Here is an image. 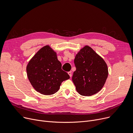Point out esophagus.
I'll use <instances>...</instances> for the list:
<instances>
[{
    "label": "esophagus",
    "instance_id": "esophagus-1",
    "mask_svg": "<svg viewBox=\"0 0 133 133\" xmlns=\"http://www.w3.org/2000/svg\"><path fill=\"white\" fill-rule=\"evenodd\" d=\"M68 75H69V76L70 77L71 76V71H69V72H68Z\"/></svg>",
    "mask_w": 133,
    "mask_h": 133
}]
</instances>
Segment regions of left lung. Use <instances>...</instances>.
Wrapping results in <instances>:
<instances>
[{"instance_id": "8db88e82", "label": "left lung", "mask_w": 133, "mask_h": 133, "mask_svg": "<svg viewBox=\"0 0 133 133\" xmlns=\"http://www.w3.org/2000/svg\"><path fill=\"white\" fill-rule=\"evenodd\" d=\"M76 69L72 81L77 92L83 96H91L103 87L108 76V68L103 59L89 45H85L76 55Z\"/></svg>"}]
</instances>
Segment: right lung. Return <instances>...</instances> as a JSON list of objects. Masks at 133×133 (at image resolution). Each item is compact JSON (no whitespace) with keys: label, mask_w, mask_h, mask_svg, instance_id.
Masks as SVG:
<instances>
[{"label":"right lung","mask_w":133,"mask_h":133,"mask_svg":"<svg viewBox=\"0 0 133 133\" xmlns=\"http://www.w3.org/2000/svg\"><path fill=\"white\" fill-rule=\"evenodd\" d=\"M28 78L36 91L45 95L56 93L69 75L62 69L57 54L49 45L36 53L26 66Z\"/></svg>","instance_id":"right-lung-1"}]
</instances>
